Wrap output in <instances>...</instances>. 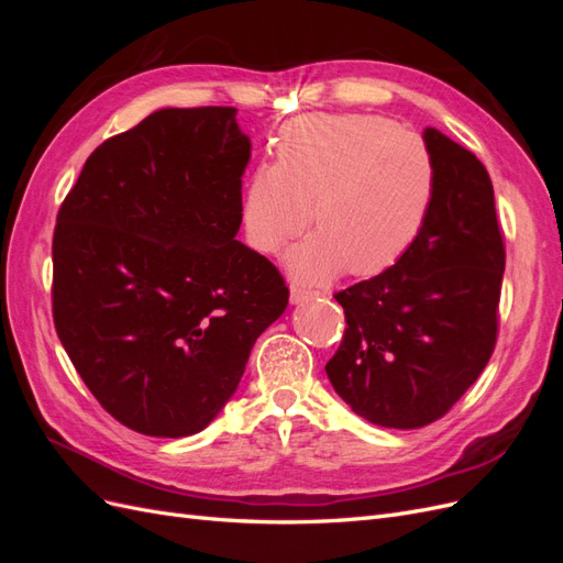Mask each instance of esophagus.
<instances>
[{"label":"esophagus","mask_w":563,"mask_h":563,"mask_svg":"<svg viewBox=\"0 0 563 563\" xmlns=\"http://www.w3.org/2000/svg\"><path fill=\"white\" fill-rule=\"evenodd\" d=\"M314 298V291H310V288H305L300 284H291V302L294 305H300V302H308Z\"/></svg>","instance_id":"obj_1"}]
</instances>
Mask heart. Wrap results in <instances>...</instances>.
<instances>
[{
    "label": "heart",
    "instance_id": "obj_1",
    "mask_svg": "<svg viewBox=\"0 0 563 563\" xmlns=\"http://www.w3.org/2000/svg\"><path fill=\"white\" fill-rule=\"evenodd\" d=\"M437 168L416 133L378 114H308L282 131L277 164L251 174L242 220L249 242L286 253L288 275L323 284L343 272L378 277L411 251L430 216Z\"/></svg>",
    "mask_w": 563,
    "mask_h": 563
}]
</instances>
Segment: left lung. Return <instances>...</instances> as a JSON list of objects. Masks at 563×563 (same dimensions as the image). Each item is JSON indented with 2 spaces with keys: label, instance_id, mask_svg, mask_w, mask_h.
<instances>
[{
  "label": "left lung",
  "instance_id": "left-lung-1",
  "mask_svg": "<svg viewBox=\"0 0 563 563\" xmlns=\"http://www.w3.org/2000/svg\"><path fill=\"white\" fill-rule=\"evenodd\" d=\"M437 168L416 244L383 275L335 294L345 338L327 376L356 416L413 430L444 416L496 347L505 246L484 164L449 135L422 131Z\"/></svg>",
  "mask_w": 563,
  "mask_h": 563
}]
</instances>
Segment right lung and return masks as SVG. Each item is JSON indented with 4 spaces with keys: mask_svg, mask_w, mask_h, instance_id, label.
I'll use <instances>...</instances> for the list:
<instances>
[{
    "mask_svg": "<svg viewBox=\"0 0 563 563\" xmlns=\"http://www.w3.org/2000/svg\"><path fill=\"white\" fill-rule=\"evenodd\" d=\"M249 159L236 108H164L96 147L58 211V338L135 432L207 428L286 310L277 267L234 240Z\"/></svg>",
    "mask_w": 563,
    "mask_h": 563,
    "instance_id": "1",
    "label": "right lung"
}]
</instances>
